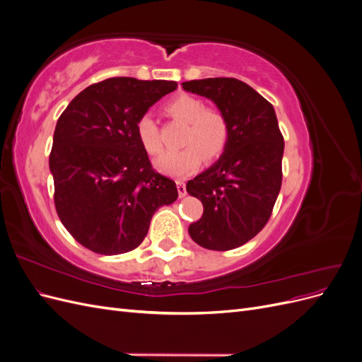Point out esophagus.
Here are the masks:
<instances>
[{
	"instance_id": "esophagus-1",
	"label": "esophagus",
	"mask_w": 362,
	"mask_h": 362,
	"mask_svg": "<svg viewBox=\"0 0 362 362\" xmlns=\"http://www.w3.org/2000/svg\"><path fill=\"white\" fill-rule=\"evenodd\" d=\"M177 189H178L180 198H184V196L187 194V190H185V184L182 181H177Z\"/></svg>"
}]
</instances>
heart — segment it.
<instances>
[{"mask_svg":"<svg viewBox=\"0 0 362 362\" xmlns=\"http://www.w3.org/2000/svg\"><path fill=\"white\" fill-rule=\"evenodd\" d=\"M166 113L173 119L189 124L181 151L166 152L156 160V169L169 177L182 178L199 168L202 154L205 158H214L223 151L228 140V120L213 108H206L199 98L181 95L166 105ZM136 134L140 145L151 156L161 152L158 125L149 113L140 116L136 124Z\"/></svg>","mask_w":362,"mask_h":362,"instance_id":"1","label":"heart"}]
</instances>
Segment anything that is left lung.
<instances>
[{
	"instance_id": "8db88e82",
	"label": "left lung",
	"mask_w": 362,
	"mask_h": 362,
	"mask_svg": "<svg viewBox=\"0 0 362 362\" xmlns=\"http://www.w3.org/2000/svg\"><path fill=\"white\" fill-rule=\"evenodd\" d=\"M182 89L211 100L228 120L221 158L185 187L204 205L189 234L205 249H235L264 228L281 190L284 137L275 108L235 78L192 80Z\"/></svg>"
}]
</instances>
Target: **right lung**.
I'll return each instance as SVG.
<instances>
[{"instance_id":"1","label":"right lung","mask_w":362,"mask_h":362,"mask_svg":"<svg viewBox=\"0 0 362 362\" xmlns=\"http://www.w3.org/2000/svg\"><path fill=\"white\" fill-rule=\"evenodd\" d=\"M177 87L108 78L86 87L57 120L49 154L56 210L76 242L96 254L136 249L154 213L178 198L177 184L152 169L136 134L139 117Z\"/></svg>"}]
</instances>
